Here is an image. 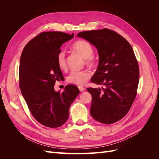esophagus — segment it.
I'll use <instances>...</instances> for the list:
<instances>
[{"label":"esophagus","mask_w":159,"mask_h":159,"mask_svg":"<svg viewBox=\"0 0 159 159\" xmlns=\"http://www.w3.org/2000/svg\"><path fill=\"white\" fill-rule=\"evenodd\" d=\"M78 89L81 91V92H82V91H84L85 90V88L84 87H82V86H78Z\"/></svg>","instance_id":"esophagus-1"}]
</instances>
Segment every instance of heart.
I'll use <instances>...</instances> for the list:
<instances>
[{
  "mask_svg": "<svg viewBox=\"0 0 159 159\" xmlns=\"http://www.w3.org/2000/svg\"><path fill=\"white\" fill-rule=\"evenodd\" d=\"M72 48L86 59V64L90 66H93L95 64V60L90 57L93 52V47L88 42L85 40L77 41L72 45ZM57 62L60 69H66V54L64 51H61L57 55ZM89 73L86 70L71 71L67 78V81L71 84L81 85H84L87 82V81L89 78Z\"/></svg>",
  "mask_w": 159,
  "mask_h": 159,
  "instance_id": "heart-1",
  "label": "heart"
}]
</instances>
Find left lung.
Masks as SVG:
<instances>
[{
	"mask_svg": "<svg viewBox=\"0 0 159 159\" xmlns=\"http://www.w3.org/2000/svg\"><path fill=\"white\" fill-rule=\"evenodd\" d=\"M78 36L97 48L99 64L91 81L104 86L87 88L92 97L91 115L100 123H114L125 116L137 95L139 69L132 47L107 28L81 32Z\"/></svg>",
	"mask_w": 159,
	"mask_h": 159,
	"instance_id": "1",
	"label": "left lung"
}]
</instances>
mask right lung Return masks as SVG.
I'll return each mask as SVG.
<instances>
[{
  "label": "right lung",
  "mask_w": 159,
  "mask_h": 159,
  "mask_svg": "<svg viewBox=\"0 0 159 159\" xmlns=\"http://www.w3.org/2000/svg\"><path fill=\"white\" fill-rule=\"evenodd\" d=\"M74 34L44 32L25 46L20 57L19 85L28 109L42 125L61 127L69 118V109L80 93L74 85H66L62 93L54 90L56 81L63 78L57 65L60 47Z\"/></svg>",
  "instance_id": "add662e5"
}]
</instances>
